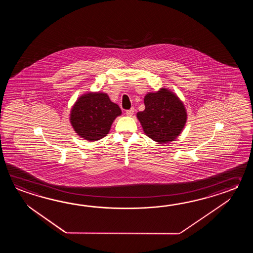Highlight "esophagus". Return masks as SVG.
I'll return each mask as SVG.
<instances>
[{"mask_svg":"<svg viewBox=\"0 0 253 253\" xmlns=\"http://www.w3.org/2000/svg\"><path fill=\"white\" fill-rule=\"evenodd\" d=\"M134 108H130L128 110H126V116H128V117H132L133 116V114H134Z\"/></svg>","mask_w":253,"mask_h":253,"instance_id":"obj_1","label":"esophagus"}]
</instances>
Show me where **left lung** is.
Returning <instances> with one entry per match:
<instances>
[{
  "label": "left lung",
  "instance_id": "left-lung-1",
  "mask_svg": "<svg viewBox=\"0 0 253 253\" xmlns=\"http://www.w3.org/2000/svg\"><path fill=\"white\" fill-rule=\"evenodd\" d=\"M145 108L136 114L145 134L160 144L174 141L182 133L187 113L180 98L166 87L144 98Z\"/></svg>",
  "mask_w": 253,
  "mask_h": 253
}]
</instances>
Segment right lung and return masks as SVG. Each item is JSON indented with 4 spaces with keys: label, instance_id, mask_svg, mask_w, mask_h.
I'll use <instances>...</instances> for the list:
<instances>
[{
    "label": "right lung",
    "instance_id": "obj_1",
    "mask_svg": "<svg viewBox=\"0 0 253 253\" xmlns=\"http://www.w3.org/2000/svg\"><path fill=\"white\" fill-rule=\"evenodd\" d=\"M121 109L106 93H86L78 98L70 111V123L76 133L87 141L101 139L108 134Z\"/></svg>",
    "mask_w": 253,
    "mask_h": 253
}]
</instances>
